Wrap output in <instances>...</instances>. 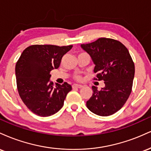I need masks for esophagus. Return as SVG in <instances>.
<instances>
[{
  "instance_id": "34e87169",
  "label": "esophagus",
  "mask_w": 151,
  "mask_h": 151,
  "mask_svg": "<svg viewBox=\"0 0 151 151\" xmlns=\"http://www.w3.org/2000/svg\"><path fill=\"white\" fill-rule=\"evenodd\" d=\"M83 86L82 85H78V84H74L73 85V88H83Z\"/></svg>"
}]
</instances>
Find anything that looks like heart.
I'll list each match as a JSON object with an SVG mask.
<instances>
[{
  "instance_id": "obj_1",
  "label": "heart",
  "mask_w": 151,
  "mask_h": 151,
  "mask_svg": "<svg viewBox=\"0 0 151 151\" xmlns=\"http://www.w3.org/2000/svg\"><path fill=\"white\" fill-rule=\"evenodd\" d=\"M76 79L78 80V81H80V80L81 79V76H76Z\"/></svg>"
}]
</instances>
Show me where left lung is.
<instances>
[{"instance_id":"8db88e82","label":"left lung","mask_w":151,"mask_h":151,"mask_svg":"<svg viewBox=\"0 0 151 151\" xmlns=\"http://www.w3.org/2000/svg\"><path fill=\"white\" fill-rule=\"evenodd\" d=\"M95 63L96 81H104V88L93 93L86 105L99 116H107L119 110L132 93L135 66L128 49L117 40L99 38L90 44H81Z\"/></svg>"}]
</instances>
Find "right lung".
<instances>
[{
    "mask_svg": "<svg viewBox=\"0 0 151 151\" xmlns=\"http://www.w3.org/2000/svg\"><path fill=\"white\" fill-rule=\"evenodd\" d=\"M72 45H32L26 48L15 65L17 90L22 102L34 114L49 116L58 112L72 87L50 81L51 70L58 68Z\"/></svg>",
    "mask_w": 151,
    "mask_h": 151,
    "instance_id": "obj_1",
    "label": "right lung"
}]
</instances>
